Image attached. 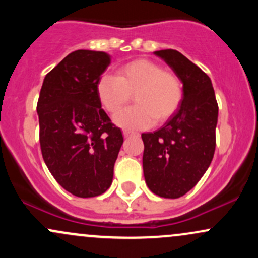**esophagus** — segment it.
<instances>
[{"mask_svg": "<svg viewBox=\"0 0 258 258\" xmlns=\"http://www.w3.org/2000/svg\"><path fill=\"white\" fill-rule=\"evenodd\" d=\"M131 136H138V133L131 132V131H123V137H125V138L131 137Z\"/></svg>", "mask_w": 258, "mask_h": 258, "instance_id": "1", "label": "esophagus"}]
</instances>
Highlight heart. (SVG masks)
<instances>
[{"mask_svg": "<svg viewBox=\"0 0 258 258\" xmlns=\"http://www.w3.org/2000/svg\"><path fill=\"white\" fill-rule=\"evenodd\" d=\"M98 98L105 110L117 114L135 94L137 105L115 116L123 128H144L154 121L164 122L176 112L183 98L182 82L176 74L148 59L130 61L117 75H104L97 85Z\"/></svg>", "mask_w": 258, "mask_h": 258, "instance_id": "obj_1", "label": "heart"}]
</instances>
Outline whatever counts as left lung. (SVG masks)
<instances>
[{
	"label": "left lung",
	"instance_id": "8db88e82",
	"mask_svg": "<svg viewBox=\"0 0 258 258\" xmlns=\"http://www.w3.org/2000/svg\"><path fill=\"white\" fill-rule=\"evenodd\" d=\"M183 84L182 102L155 132L142 133L143 172L154 194L177 199L199 182L216 148L218 105L211 79L176 49L155 51Z\"/></svg>",
	"mask_w": 258,
	"mask_h": 258
}]
</instances>
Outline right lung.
<instances>
[{
	"instance_id": "obj_1",
	"label": "right lung",
	"mask_w": 258,
	"mask_h": 258,
	"mask_svg": "<svg viewBox=\"0 0 258 258\" xmlns=\"http://www.w3.org/2000/svg\"><path fill=\"white\" fill-rule=\"evenodd\" d=\"M110 60L105 52L70 53L47 74L38 97L43 160L59 184L79 198L108 190L123 143L97 93Z\"/></svg>"
}]
</instances>
